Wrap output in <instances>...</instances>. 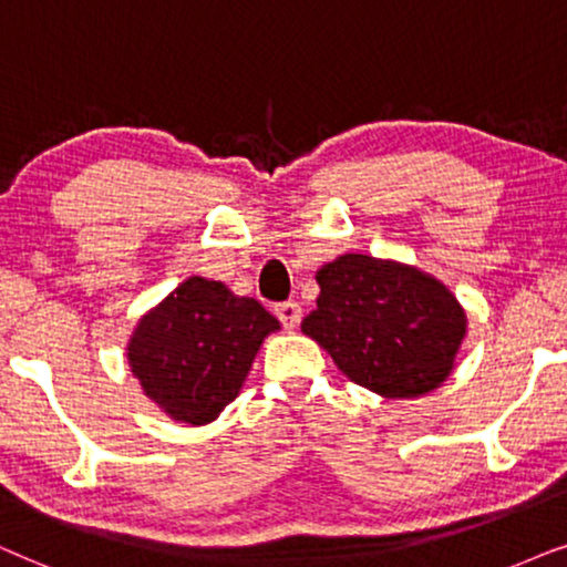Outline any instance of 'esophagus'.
I'll return each instance as SVG.
<instances>
[{
    "label": "esophagus",
    "instance_id": "34e87169",
    "mask_svg": "<svg viewBox=\"0 0 567 567\" xmlns=\"http://www.w3.org/2000/svg\"><path fill=\"white\" fill-rule=\"evenodd\" d=\"M275 313H277V319L282 321L285 329H296L300 323V316H303V311H300V306L296 303V300H285V303H277Z\"/></svg>",
    "mask_w": 567,
    "mask_h": 567
}]
</instances>
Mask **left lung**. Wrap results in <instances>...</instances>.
<instances>
[{"label": "left lung", "mask_w": 567, "mask_h": 567, "mask_svg": "<svg viewBox=\"0 0 567 567\" xmlns=\"http://www.w3.org/2000/svg\"><path fill=\"white\" fill-rule=\"evenodd\" d=\"M316 311L303 334L347 379L389 399L441 386L466 331L464 308L435 277L396 261L344 254L316 275Z\"/></svg>", "instance_id": "obj_1"}]
</instances>
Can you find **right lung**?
<instances>
[{"instance_id":"add662e5","label":"right lung","mask_w":567,"mask_h":567,"mask_svg":"<svg viewBox=\"0 0 567 567\" xmlns=\"http://www.w3.org/2000/svg\"><path fill=\"white\" fill-rule=\"evenodd\" d=\"M277 329L259 300L192 277L140 321L130 365L173 420L205 425L236 399L264 337Z\"/></svg>"}]
</instances>
